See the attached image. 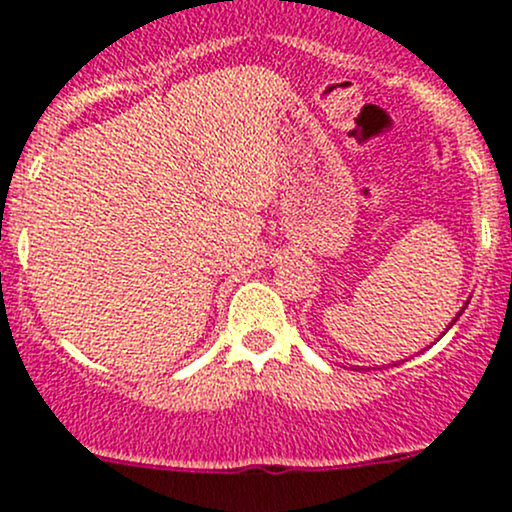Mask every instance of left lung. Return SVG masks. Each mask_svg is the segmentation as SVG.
<instances>
[{
    "mask_svg": "<svg viewBox=\"0 0 512 512\" xmlns=\"http://www.w3.org/2000/svg\"><path fill=\"white\" fill-rule=\"evenodd\" d=\"M466 306H469V301H466V304H464V306H461V311H459V314H456V319H454V321H451V324H449V328H451V326H454V324H456V321H459V316H461V314H464V309H466ZM449 328H446V331H449Z\"/></svg>",
    "mask_w": 512,
    "mask_h": 512,
    "instance_id": "obj_1",
    "label": "left lung"
}]
</instances>
